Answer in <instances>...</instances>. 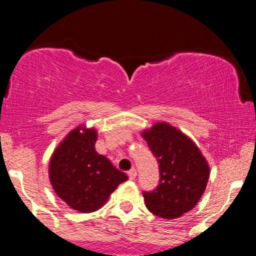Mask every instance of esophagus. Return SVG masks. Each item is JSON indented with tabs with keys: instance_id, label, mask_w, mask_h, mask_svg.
<instances>
[{
	"instance_id": "34e87169",
	"label": "esophagus",
	"mask_w": 256,
	"mask_h": 256,
	"mask_svg": "<svg viewBox=\"0 0 256 256\" xmlns=\"http://www.w3.org/2000/svg\"><path fill=\"white\" fill-rule=\"evenodd\" d=\"M128 178L131 179V180H134V179L136 178V176H137V171L134 168H131L130 171L128 172Z\"/></svg>"
}]
</instances>
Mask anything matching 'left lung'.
<instances>
[{
	"label": "left lung",
	"instance_id": "8db88e82",
	"mask_svg": "<svg viewBox=\"0 0 256 256\" xmlns=\"http://www.w3.org/2000/svg\"><path fill=\"white\" fill-rule=\"evenodd\" d=\"M142 136L160 168L156 189L143 192L146 208L160 218L177 219L204 195L210 179L207 160L192 140L167 122H156Z\"/></svg>",
	"mask_w": 256,
	"mask_h": 256
}]
</instances>
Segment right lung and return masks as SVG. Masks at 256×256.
Wrapping results in <instances>:
<instances>
[{
	"mask_svg": "<svg viewBox=\"0 0 256 256\" xmlns=\"http://www.w3.org/2000/svg\"><path fill=\"white\" fill-rule=\"evenodd\" d=\"M98 131L79 125L56 146L49 162V179L56 195L82 213L95 212L119 184L128 180L95 149Z\"/></svg>",
	"mask_w": 256,
	"mask_h": 256,
	"instance_id": "right-lung-1",
	"label": "right lung"
}]
</instances>
